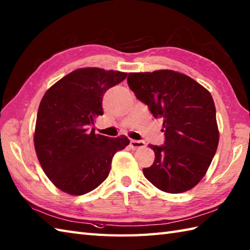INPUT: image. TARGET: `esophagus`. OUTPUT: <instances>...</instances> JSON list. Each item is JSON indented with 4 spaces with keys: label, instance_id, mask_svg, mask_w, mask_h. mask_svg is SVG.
<instances>
[{
    "label": "esophagus",
    "instance_id": "esophagus-1",
    "mask_svg": "<svg viewBox=\"0 0 250 250\" xmlns=\"http://www.w3.org/2000/svg\"><path fill=\"white\" fill-rule=\"evenodd\" d=\"M130 146L133 148V149H139V148H144L146 145H145V142H143V141L131 140L130 141Z\"/></svg>",
    "mask_w": 250,
    "mask_h": 250
}]
</instances>
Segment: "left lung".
I'll list each match as a JSON object with an SVG mask.
<instances>
[{
  "label": "left lung",
  "instance_id": "8db88e82",
  "mask_svg": "<svg viewBox=\"0 0 250 250\" xmlns=\"http://www.w3.org/2000/svg\"><path fill=\"white\" fill-rule=\"evenodd\" d=\"M128 84L155 118L163 119L164 145H149L155 161L143 168L149 182L167 193L200 183L219 143L213 97L194 79L172 70L130 73Z\"/></svg>",
  "mask_w": 250,
  "mask_h": 250
}]
</instances>
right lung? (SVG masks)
<instances>
[{"label":"right lung","instance_id":"obj_1","mask_svg":"<svg viewBox=\"0 0 250 250\" xmlns=\"http://www.w3.org/2000/svg\"><path fill=\"white\" fill-rule=\"evenodd\" d=\"M128 74L99 67L78 68L47 90L40 103L34 147L41 167L58 189L71 195L92 191L107 178L111 160L129 139L94 133L103 115V95Z\"/></svg>","mask_w":250,"mask_h":250}]
</instances>
